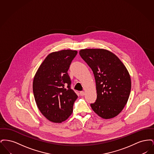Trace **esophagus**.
I'll return each instance as SVG.
<instances>
[{"mask_svg": "<svg viewBox=\"0 0 154 154\" xmlns=\"http://www.w3.org/2000/svg\"><path fill=\"white\" fill-rule=\"evenodd\" d=\"M80 94L81 96H83L85 95V92L84 91H81L80 92Z\"/></svg>", "mask_w": 154, "mask_h": 154, "instance_id": "esophagus-1", "label": "esophagus"}]
</instances>
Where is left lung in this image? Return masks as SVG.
I'll return each mask as SVG.
<instances>
[{"instance_id":"8db88e82","label":"left lung","mask_w":154,"mask_h":154,"mask_svg":"<svg viewBox=\"0 0 154 154\" xmlns=\"http://www.w3.org/2000/svg\"><path fill=\"white\" fill-rule=\"evenodd\" d=\"M79 54L95 76L97 99L91 104L92 109L103 119L117 116L127 103L131 90L126 67L117 56L107 50L84 49Z\"/></svg>"}]
</instances>
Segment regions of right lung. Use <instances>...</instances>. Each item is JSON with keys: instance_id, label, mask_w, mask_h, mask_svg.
Here are the masks:
<instances>
[{"instance_id": "obj_1", "label": "right lung", "mask_w": 154, "mask_h": 154, "mask_svg": "<svg viewBox=\"0 0 154 154\" xmlns=\"http://www.w3.org/2000/svg\"><path fill=\"white\" fill-rule=\"evenodd\" d=\"M77 51L63 50L50 54L39 66L33 81L37 106L50 121L61 123L69 117L78 96L70 88L67 74Z\"/></svg>"}]
</instances>
